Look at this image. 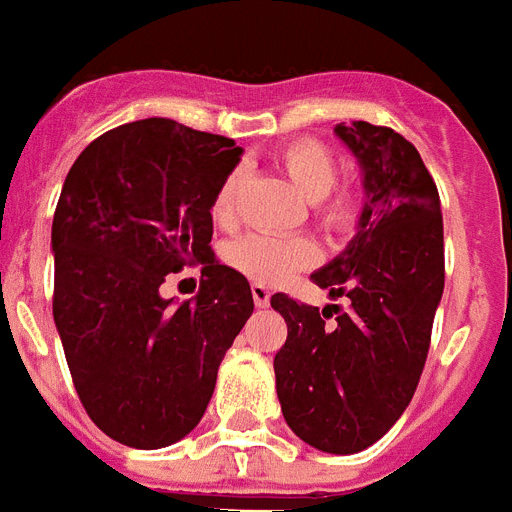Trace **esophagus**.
I'll list each match as a JSON object with an SVG mask.
<instances>
[{"label":"esophagus","instance_id":"obj_1","mask_svg":"<svg viewBox=\"0 0 512 512\" xmlns=\"http://www.w3.org/2000/svg\"><path fill=\"white\" fill-rule=\"evenodd\" d=\"M252 299H255L257 307L270 305V289L265 284H252Z\"/></svg>","mask_w":512,"mask_h":512}]
</instances>
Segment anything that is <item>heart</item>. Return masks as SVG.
<instances>
[{"label": "heart", "mask_w": 512, "mask_h": 512, "mask_svg": "<svg viewBox=\"0 0 512 512\" xmlns=\"http://www.w3.org/2000/svg\"><path fill=\"white\" fill-rule=\"evenodd\" d=\"M276 165L292 178L302 197L313 202L315 220L328 231H347L357 223L363 210V194L352 184L336 186L339 160L336 152L321 139L299 136L286 141L276 152ZM242 186V170H228L210 202V213L228 226L236 215V194ZM223 257L231 268L257 284H276L297 270L310 268L318 260V247L307 236L244 234L228 242Z\"/></svg>", "instance_id": "b5f03b06"}]
</instances>
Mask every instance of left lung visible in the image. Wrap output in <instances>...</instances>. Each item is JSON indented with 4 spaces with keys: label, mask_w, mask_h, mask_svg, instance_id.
Segmentation results:
<instances>
[{
    "label": "left lung",
    "mask_w": 512,
    "mask_h": 512,
    "mask_svg": "<svg viewBox=\"0 0 512 512\" xmlns=\"http://www.w3.org/2000/svg\"><path fill=\"white\" fill-rule=\"evenodd\" d=\"M336 136L363 168L368 202L350 247L310 278L347 310L273 294L289 328L273 371L289 429L352 455L392 429L421 381L444 292V228L434 178L405 136L365 120L339 123Z\"/></svg>",
    "instance_id": "obj_1"
}]
</instances>
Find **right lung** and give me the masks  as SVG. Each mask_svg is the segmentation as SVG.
Returning <instances> with one entry per match:
<instances>
[{
    "mask_svg": "<svg viewBox=\"0 0 512 512\" xmlns=\"http://www.w3.org/2000/svg\"><path fill=\"white\" fill-rule=\"evenodd\" d=\"M239 155L234 139L147 118L91 141L62 184L54 326L83 410L115 442L184 439L255 310L247 278L210 249V202ZM186 264L203 265L200 292L173 308L159 286Z\"/></svg>",
    "mask_w": 512,
    "mask_h": 512,
    "instance_id": "obj_1",
    "label": "right lung"
}]
</instances>
